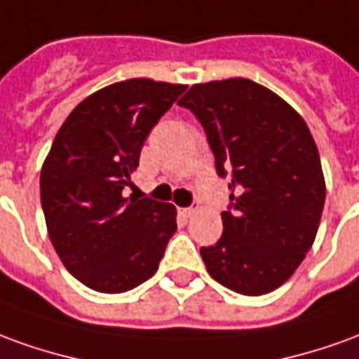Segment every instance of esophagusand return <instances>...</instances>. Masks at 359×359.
<instances>
[{
    "mask_svg": "<svg viewBox=\"0 0 359 359\" xmlns=\"http://www.w3.org/2000/svg\"><path fill=\"white\" fill-rule=\"evenodd\" d=\"M198 208H200V205H198V204L188 205V208H182V210H180V214L184 215V217H192V215H196Z\"/></svg>",
    "mask_w": 359,
    "mask_h": 359,
    "instance_id": "obj_1",
    "label": "esophagus"
}]
</instances>
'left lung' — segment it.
<instances>
[{
    "label": "left lung",
    "instance_id": "8db88e82",
    "mask_svg": "<svg viewBox=\"0 0 359 359\" xmlns=\"http://www.w3.org/2000/svg\"><path fill=\"white\" fill-rule=\"evenodd\" d=\"M179 104L204 128L217 175L229 177L222 237L200 249L205 268L233 292H272L302 264L325 205L309 128L284 99L243 77L194 85Z\"/></svg>",
    "mask_w": 359,
    "mask_h": 359
}]
</instances>
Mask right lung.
Segmentation results:
<instances>
[{
    "instance_id": "obj_1",
    "label": "right lung",
    "mask_w": 359,
    "mask_h": 359,
    "mask_svg": "<svg viewBox=\"0 0 359 359\" xmlns=\"http://www.w3.org/2000/svg\"><path fill=\"white\" fill-rule=\"evenodd\" d=\"M184 85L128 79L81 101L54 137L40 202L57 257L101 293L134 290L157 272L177 231V210L124 196L145 140Z\"/></svg>"
}]
</instances>
